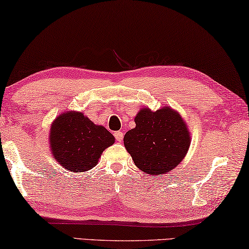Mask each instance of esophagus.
<instances>
[{
    "label": "esophagus",
    "instance_id": "obj_1",
    "mask_svg": "<svg viewBox=\"0 0 249 249\" xmlns=\"http://www.w3.org/2000/svg\"><path fill=\"white\" fill-rule=\"evenodd\" d=\"M114 136H115V139H116V141H118V142H122V141H123L124 134L121 131H118V132L114 133Z\"/></svg>",
    "mask_w": 249,
    "mask_h": 249
}]
</instances>
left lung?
Masks as SVG:
<instances>
[{"mask_svg": "<svg viewBox=\"0 0 249 249\" xmlns=\"http://www.w3.org/2000/svg\"><path fill=\"white\" fill-rule=\"evenodd\" d=\"M134 128L124 136V145L140 170L161 176L183 160L190 135L182 117L169 107L152 112L141 109Z\"/></svg>", "mask_w": 249, "mask_h": 249, "instance_id": "8db88e82", "label": "left lung"}]
</instances>
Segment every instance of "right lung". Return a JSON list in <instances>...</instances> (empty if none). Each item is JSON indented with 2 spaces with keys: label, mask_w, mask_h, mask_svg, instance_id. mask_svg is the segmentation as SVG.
I'll return each instance as SVG.
<instances>
[{
  "label": "right lung",
  "mask_w": 249,
  "mask_h": 249,
  "mask_svg": "<svg viewBox=\"0 0 249 249\" xmlns=\"http://www.w3.org/2000/svg\"><path fill=\"white\" fill-rule=\"evenodd\" d=\"M50 147L53 158L66 170L84 172L97 164L103 151L115 142L104 127L79 112H67L51 125Z\"/></svg>",
  "instance_id": "add662e5"
}]
</instances>
